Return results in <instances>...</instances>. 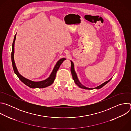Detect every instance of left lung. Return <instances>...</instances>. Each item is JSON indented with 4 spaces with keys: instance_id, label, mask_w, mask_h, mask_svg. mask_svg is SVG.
<instances>
[{
    "instance_id": "obj_1",
    "label": "left lung",
    "mask_w": 131,
    "mask_h": 131,
    "mask_svg": "<svg viewBox=\"0 0 131 131\" xmlns=\"http://www.w3.org/2000/svg\"><path fill=\"white\" fill-rule=\"evenodd\" d=\"M71 62V68H70V70H71V74H72V78L74 81V82H75V83L79 87V88H82V89H88V90H91V89H99L101 88H102L103 86H104L105 85H106L107 83L109 82V81L111 79V78H110L109 80L105 82L104 83H103V84H101L100 85L96 87V88H87V87H85L84 86V85H83L80 82V81H79L78 79V77H77V76L76 74V73L75 72V70H74V64L73 63V62L70 61Z\"/></svg>"
}]
</instances>
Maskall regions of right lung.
I'll list each match as a JSON object with an SVG mask.
<instances>
[{
    "instance_id": "right-lung-1",
    "label": "right lung",
    "mask_w": 131,
    "mask_h": 131,
    "mask_svg": "<svg viewBox=\"0 0 131 131\" xmlns=\"http://www.w3.org/2000/svg\"><path fill=\"white\" fill-rule=\"evenodd\" d=\"M16 34L15 35L14 37V40L12 43V52H11L12 64V67H13L14 72L16 74V75L18 77V78L20 79V80L24 84H25V85H26L27 86L31 88H46L51 85L54 81L56 73H57V71L58 70L61 65L66 60V59L62 58L57 62L52 73L50 74V76L46 80H44L43 81H37V82L33 81L30 80H29L24 77L21 75V74H20V73L18 72L17 69V68L15 66V64L14 60V42L16 39Z\"/></svg>"
}]
</instances>
